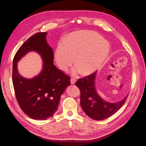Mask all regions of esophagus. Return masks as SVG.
I'll return each mask as SVG.
<instances>
[{
	"label": "esophagus",
	"mask_w": 146,
	"mask_h": 146,
	"mask_svg": "<svg viewBox=\"0 0 146 146\" xmlns=\"http://www.w3.org/2000/svg\"><path fill=\"white\" fill-rule=\"evenodd\" d=\"M76 79L75 78L72 77L71 79H70V83H71V84H74L76 83Z\"/></svg>",
	"instance_id": "1"
}]
</instances>
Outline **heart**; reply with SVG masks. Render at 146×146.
<instances>
[{
  "mask_svg": "<svg viewBox=\"0 0 146 146\" xmlns=\"http://www.w3.org/2000/svg\"><path fill=\"white\" fill-rule=\"evenodd\" d=\"M110 46L99 34L91 32H78L70 34L63 44L56 50L55 59L60 68L67 69L74 62L78 66L75 72L82 70L90 74L99 69L109 54Z\"/></svg>",
  "mask_w": 146,
  "mask_h": 146,
  "instance_id": "1",
  "label": "heart"
}]
</instances>
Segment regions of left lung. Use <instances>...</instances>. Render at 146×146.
<instances>
[{
    "mask_svg": "<svg viewBox=\"0 0 146 146\" xmlns=\"http://www.w3.org/2000/svg\"><path fill=\"white\" fill-rule=\"evenodd\" d=\"M96 71L78 78L76 86L80 91V105L88 116L94 120L101 121L116 113L125 103L127 97L116 103H110L100 98L95 89Z\"/></svg>",
    "mask_w": 146,
    "mask_h": 146,
    "instance_id": "obj_1",
    "label": "left lung"
}]
</instances>
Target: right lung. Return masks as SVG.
Wrapping results in <instances>:
<instances>
[{
  "label": "right lung",
  "instance_id": "1",
  "mask_svg": "<svg viewBox=\"0 0 146 146\" xmlns=\"http://www.w3.org/2000/svg\"><path fill=\"white\" fill-rule=\"evenodd\" d=\"M46 35L39 32L29 38L17 51L13 62V84L17 103L25 114L36 120H46L54 115L61 94L70 85V77L53 64L54 52L46 41ZM32 50L42 56L43 69L38 76L27 79L17 72V62Z\"/></svg>",
  "mask_w": 146,
  "mask_h": 146
}]
</instances>
